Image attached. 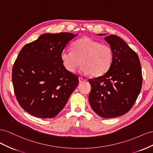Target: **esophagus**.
I'll list each match as a JSON object with an SVG mask.
<instances>
[{
	"instance_id": "obj_1",
	"label": "esophagus",
	"mask_w": 153,
	"mask_h": 153,
	"mask_svg": "<svg viewBox=\"0 0 153 153\" xmlns=\"http://www.w3.org/2000/svg\"><path fill=\"white\" fill-rule=\"evenodd\" d=\"M86 81V80L85 79H83V78L79 77V82H85V81Z\"/></svg>"
}]
</instances>
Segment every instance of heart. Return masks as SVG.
Here are the masks:
<instances>
[{
	"mask_svg": "<svg viewBox=\"0 0 153 153\" xmlns=\"http://www.w3.org/2000/svg\"><path fill=\"white\" fill-rule=\"evenodd\" d=\"M73 51L63 50L61 59L65 68L74 73L81 63L80 69L82 75L92 74L101 76L108 72L111 66L113 53L111 48L88 37L82 38L74 43Z\"/></svg>",
	"mask_w": 153,
	"mask_h": 153,
	"instance_id": "heart-1",
	"label": "heart"
}]
</instances>
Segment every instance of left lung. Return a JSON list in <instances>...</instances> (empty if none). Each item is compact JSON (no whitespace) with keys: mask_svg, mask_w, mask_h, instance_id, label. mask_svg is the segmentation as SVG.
<instances>
[{"mask_svg":"<svg viewBox=\"0 0 153 153\" xmlns=\"http://www.w3.org/2000/svg\"><path fill=\"white\" fill-rule=\"evenodd\" d=\"M104 40L113 51V62L107 72L89 79L88 99L98 115L110 119L124 115L132 108L140 92L142 75L138 55L123 39L110 35Z\"/></svg>","mask_w":153,"mask_h":153,"instance_id":"8db88e82","label":"left lung"}]
</instances>
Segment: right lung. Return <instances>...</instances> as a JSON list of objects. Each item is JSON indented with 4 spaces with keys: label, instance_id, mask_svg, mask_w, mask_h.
<instances>
[{
    "label": "right lung",
    "instance_id": "obj_1",
    "mask_svg": "<svg viewBox=\"0 0 153 153\" xmlns=\"http://www.w3.org/2000/svg\"><path fill=\"white\" fill-rule=\"evenodd\" d=\"M78 34L45 33L25 45L12 71L15 94L20 106L42 119L53 118L63 110L79 83L65 68L61 53Z\"/></svg>",
    "mask_w": 153,
    "mask_h": 153
}]
</instances>
